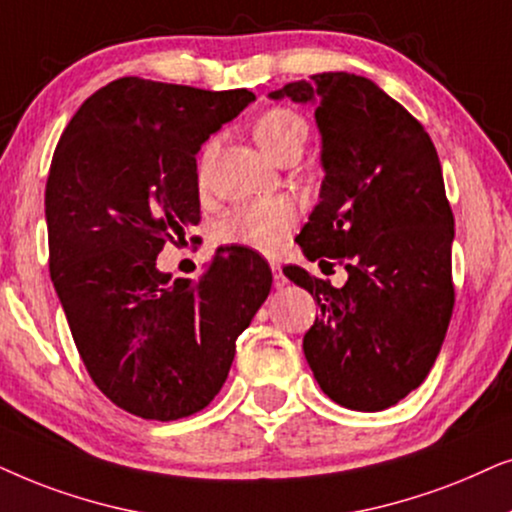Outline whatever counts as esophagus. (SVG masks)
<instances>
[{
  "label": "esophagus",
  "mask_w": 512,
  "mask_h": 512,
  "mask_svg": "<svg viewBox=\"0 0 512 512\" xmlns=\"http://www.w3.org/2000/svg\"><path fill=\"white\" fill-rule=\"evenodd\" d=\"M271 271H274V285L278 290L281 288H285V276H283V269H281V264H276V262H271Z\"/></svg>",
  "instance_id": "34e87169"
}]
</instances>
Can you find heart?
<instances>
[{
	"instance_id": "b5f03b06",
	"label": "heart",
	"mask_w": 512,
	"mask_h": 512,
	"mask_svg": "<svg viewBox=\"0 0 512 512\" xmlns=\"http://www.w3.org/2000/svg\"><path fill=\"white\" fill-rule=\"evenodd\" d=\"M252 135L269 156L281 161L285 154L302 152L309 138V124L302 114L290 107H269L252 124ZM297 227V208L288 199H257L238 203L220 217L215 238L222 245L271 255L285 243V238Z\"/></svg>"
}]
</instances>
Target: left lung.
Returning <instances> with one entry per match:
<instances>
[{"instance_id": "obj_1", "label": "left lung", "mask_w": 512, "mask_h": 512, "mask_svg": "<svg viewBox=\"0 0 512 512\" xmlns=\"http://www.w3.org/2000/svg\"><path fill=\"white\" fill-rule=\"evenodd\" d=\"M316 102L325 180L295 241L335 288L302 267L318 316L304 356L327 398L379 412L421 386L454 309V215L426 128L374 81L346 72L292 81L271 98Z\"/></svg>"}]
</instances>
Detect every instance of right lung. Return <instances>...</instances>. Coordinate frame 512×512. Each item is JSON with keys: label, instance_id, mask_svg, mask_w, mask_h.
Segmentation results:
<instances>
[{"label": "right lung", "instance_id": "1", "mask_svg": "<svg viewBox=\"0 0 512 512\" xmlns=\"http://www.w3.org/2000/svg\"><path fill=\"white\" fill-rule=\"evenodd\" d=\"M250 100L121 77L77 109L53 154L51 281L93 384L135 417L210 405L271 290L267 260L241 245L217 250L199 281L156 269L163 245L201 222L196 152Z\"/></svg>", "mask_w": 512, "mask_h": 512}]
</instances>
